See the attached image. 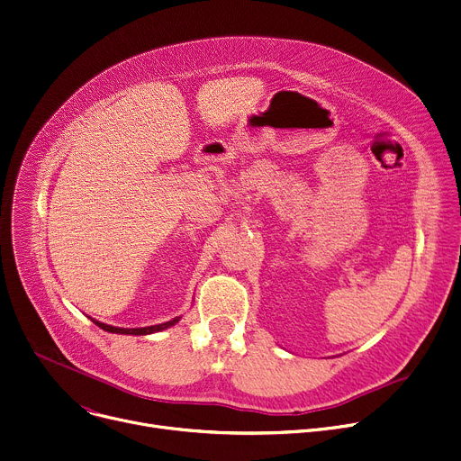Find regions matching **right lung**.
Returning <instances> with one entry per match:
<instances>
[{
	"label": "right lung",
	"instance_id": "1",
	"mask_svg": "<svg viewBox=\"0 0 461 461\" xmlns=\"http://www.w3.org/2000/svg\"><path fill=\"white\" fill-rule=\"evenodd\" d=\"M177 321H179V317H177V319H174V321L163 322V324L146 326V328H114V326H109V324H104V322H98V321L92 319V322H95L96 326H100L102 330L111 331V333H124V335H148V333H153V331H161V330H165V328L174 326Z\"/></svg>",
	"mask_w": 461,
	"mask_h": 461
}]
</instances>
